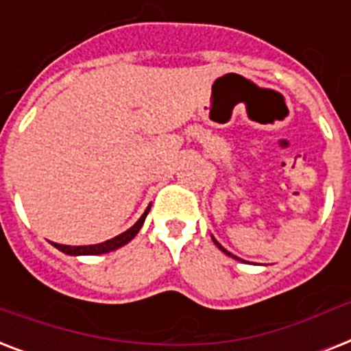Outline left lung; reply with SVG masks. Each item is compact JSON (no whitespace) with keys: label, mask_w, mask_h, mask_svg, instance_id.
Here are the masks:
<instances>
[{"label":"left lung","mask_w":351,"mask_h":351,"mask_svg":"<svg viewBox=\"0 0 351 351\" xmlns=\"http://www.w3.org/2000/svg\"><path fill=\"white\" fill-rule=\"evenodd\" d=\"M213 242H215V244H217V245H219V250H222V251H224L226 255H231L230 251H226V250H224V247H222V245H220V244H219V242H217V240H215V239H213ZM231 256H233V255H231ZM233 258H237V256H233Z\"/></svg>","instance_id":"left-lung-1"}]
</instances>
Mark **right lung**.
Masks as SVG:
<instances>
[{"instance_id":"add662e5","label":"right lung","mask_w":351,"mask_h":351,"mask_svg":"<svg viewBox=\"0 0 351 351\" xmlns=\"http://www.w3.org/2000/svg\"><path fill=\"white\" fill-rule=\"evenodd\" d=\"M149 209H151V206L145 209V213L140 217V220H138L136 224L132 226L131 230H127L125 233L118 234V237H114V239L106 240V242H101V244L63 245V244H54V242H52V244H54V247H58L60 251H63V253H67V255H101V253H109V251H114V250H118V247H121V245H125L127 242H131V240L136 237V233L143 226V220H145V217H147Z\"/></svg>"}]
</instances>
